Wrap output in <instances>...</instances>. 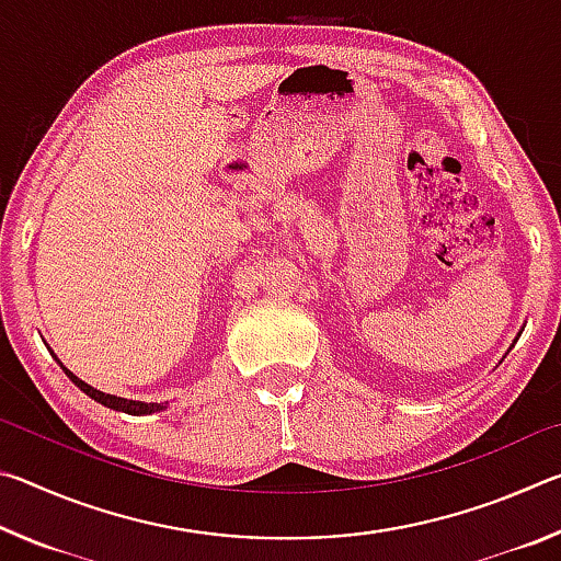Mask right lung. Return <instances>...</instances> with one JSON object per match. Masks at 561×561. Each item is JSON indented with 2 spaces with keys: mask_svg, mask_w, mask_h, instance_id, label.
I'll list each match as a JSON object with an SVG mask.
<instances>
[{
  "mask_svg": "<svg viewBox=\"0 0 561 561\" xmlns=\"http://www.w3.org/2000/svg\"><path fill=\"white\" fill-rule=\"evenodd\" d=\"M56 358V356H54ZM61 364V360H59ZM61 368H64V374L71 378L73 381V386H79L83 393L87 396H91L93 401H99L101 405H106V408H113V411H121V413H128V415H150V413H158V411H165V405L163 403H146V401H128V398H121V396H111V393H103V391H96V388L93 386H89L87 381H81L79 376H73L69 368H66L64 364H61Z\"/></svg>",
  "mask_w": 561,
  "mask_h": 561,
  "instance_id": "add662e5",
  "label": "right lung"
}]
</instances>
